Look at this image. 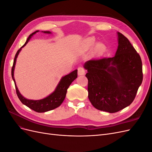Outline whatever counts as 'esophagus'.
Returning a JSON list of instances; mask_svg holds the SVG:
<instances>
[{"label": "esophagus", "instance_id": "esophagus-1", "mask_svg": "<svg viewBox=\"0 0 152 152\" xmlns=\"http://www.w3.org/2000/svg\"><path fill=\"white\" fill-rule=\"evenodd\" d=\"M78 74H79V75H83L85 74L86 73V70L83 68V67H79L78 68Z\"/></svg>", "mask_w": 152, "mask_h": 152}]
</instances>
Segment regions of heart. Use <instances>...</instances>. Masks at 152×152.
<instances>
[{
  "label": "heart",
  "instance_id": "obj_1",
  "mask_svg": "<svg viewBox=\"0 0 152 152\" xmlns=\"http://www.w3.org/2000/svg\"><path fill=\"white\" fill-rule=\"evenodd\" d=\"M94 43H95V39L94 38L89 39L88 40H87V47L91 48L94 44ZM104 49H105L104 45L103 44H101V43H98L96 44L95 45V48H94L95 52L98 54H102L104 50Z\"/></svg>",
  "mask_w": 152,
  "mask_h": 152
}]
</instances>
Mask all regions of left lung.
<instances>
[{"label":"left lung","instance_id":"left-lung-1","mask_svg":"<svg viewBox=\"0 0 152 152\" xmlns=\"http://www.w3.org/2000/svg\"><path fill=\"white\" fill-rule=\"evenodd\" d=\"M118 40L113 57L91 59L84 65L89 101L96 109L109 113L130 105L142 81L140 54L120 32Z\"/></svg>","mask_w":152,"mask_h":152}]
</instances>
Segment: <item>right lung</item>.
Wrapping results in <instances>:
<instances>
[{
  "instance_id": "right-lung-1",
  "label": "right lung",
  "mask_w": 152,
  "mask_h": 152,
  "mask_svg": "<svg viewBox=\"0 0 152 152\" xmlns=\"http://www.w3.org/2000/svg\"><path fill=\"white\" fill-rule=\"evenodd\" d=\"M38 31H39L37 30L34 32V33H32L31 34H30L28 37V39H27L25 44L17 51L15 55V59H14L13 65L11 70V75L14 82H15L17 96L18 98H19L20 100L21 101V102L23 104L26 105V107L30 108V109L34 110L35 112H37L38 113H42V112L50 111V110L56 108L57 107H59V106L61 105V104L63 102V100L65 98L68 87L70 86V85L72 84V82L77 77V70L73 71L70 73H69L68 75H66L65 77H62V79H61L60 82H59V83L58 84L55 91L51 94H50L45 98L40 99V100H31V99L25 98L23 96L20 94L16 85L15 78H14V70H15L16 58L18 57V54H19V53L20 52L21 48H23L25 45L28 43L29 40L31 38V37ZM44 33L50 34V32L49 31H44Z\"/></svg>"
}]
</instances>
